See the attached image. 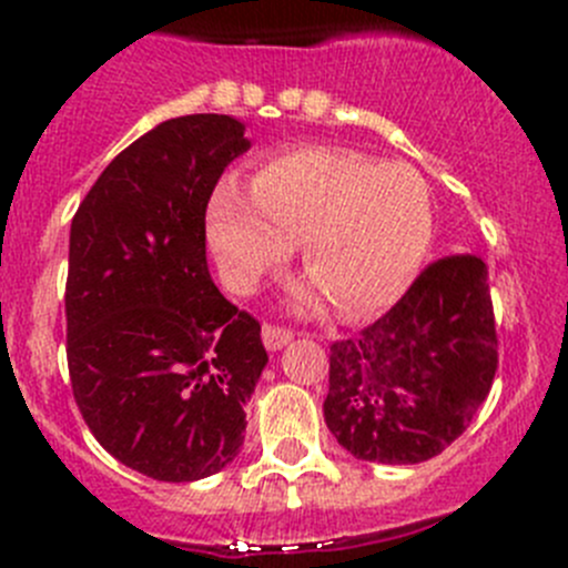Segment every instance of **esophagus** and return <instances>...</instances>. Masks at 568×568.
Returning a JSON list of instances; mask_svg holds the SVG:
<instances>
[{
    "instance_id": "esophagus-1",
    "label": "esophagus",
    "mask_w": 568,
    "mask_h": 568,
    "mask_svg": "<svg viewBox=\"0 0 568 568\" xmlns=\"http://www.w3.org/2000/svg\"><path fill=\"white\" fill-rule=\"evenodd\" d=\"M263 346L268 348V352H280L283 346H288L291 341H294V335H291L288 329H283V326H274V324H263Z\"/></svg>"
}]
</instances>
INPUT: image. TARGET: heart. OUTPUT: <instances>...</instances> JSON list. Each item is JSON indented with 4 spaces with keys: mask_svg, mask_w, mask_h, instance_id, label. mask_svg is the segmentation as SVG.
<instances>
[{
    "mask_svg": "<svg viewBox=\"0 0 568 568\" xmlns=\"http://www.w3.org/2000/svg\"><path fill=\"white\" fill-rule=\"evenodd\" d=\"M209 244L236 288L252 291L296 242L311 277L302 313L337 305L346 321L379 316L420 274L434 242L428 183L409 164L337 148H294L257 168L250 186L225 178L205 209Z\"/></svg>",
    "mask_w": 568,
    "mask_h": 568,
    "instance_id": "obj_1",
    "label": "heart"
}]
</instances>
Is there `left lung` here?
<instances>
[{
  "label": "left lung",
  "mask_w": 568,
  "mask_h": 568,
  "mask_svg": "<svg viewBox=\"0 0 568 568\" xmlns=\"http://www.w3.org/2000/svg\"><path fill=\"white\" fill-rule=\"evenodd\" d=\"M486 274L478 255L443 257L332 346L324 420L354 459L420 464L462 437L497 371Z\"/></svg>",
  "instance_id": "left-lung-1"
}]
</instances>
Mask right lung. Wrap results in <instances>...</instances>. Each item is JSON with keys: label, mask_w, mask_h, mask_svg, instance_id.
Returning <instances> with one entry per match:
<instances>
[{"label": "right lung", "mask_w": 568, "mask_h": 568, "mask_svg": "<svg viewBox=\"0 0 568 568\" xmlns=\"http://www.w3.org/2000/svg\"><path fill=\"white\" fill-rule=\"evenodd\" d=\"M247 151L231 114L164 120L109 162L71 222L73 398L104 450L148 478L186 484L236 459L268 363L261 324L205 261L209 200Z\"/></svg>", "instance_id": "1"}]
</instances>
